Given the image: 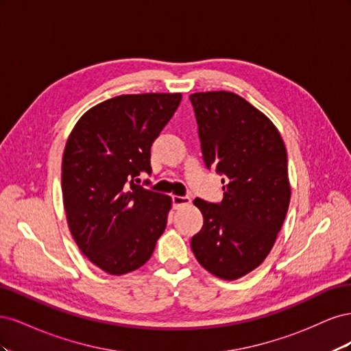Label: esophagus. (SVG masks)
Masks as SVG:
<instances>
[{"instance_id":"esophagus-1","label":"esophagus","mask_w":351,"mask_h":351,"mask_svg":"<svg viewBox=\"0 0 351 351\" xmlns=\"http://www.w3.org/2000/svg\"><path fill=\"white\" fill-rule=\"evenodd\" d=\"M171 199H173L174 208H180V206L189 205L190 202H192V199H190L189 196H177V195H174V196H171Z\"/></svg>"}]
</instances>
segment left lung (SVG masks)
Listing matches in <instances>:
<instances>
[{"label":"left lung","instance_id":"1","mask_svg":"<svg viewBox=\"0 0 351 351\" xmlns=\"http://www.w3.org/2000/svg\"><path fill=\"white\" fill-rule=\"evenodd\" d=\"M202 155L222 178L224 197L193 204L204 227L190 246L197 262L222 280H237L268 256L290 205L282 137L267 115L226 90L190 95Z\"/></svg>","mask_w":351,"mask_h":351}]
</instances>
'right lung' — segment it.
Here are the masks:
<instances>
[{
  "label": "right lung",
  "mask_w": 351,
  "mask_h": 351,
  "mask_svg": "<svg viewBox=\"0 0 351 351\" xmlns=\"http://www.w3.org/2000/svg\"><path fill=\"white\" fill-rule=\"evenodd\" d=\"M182 93L120 95L84 112L71 130L61 167L71 236L93 265L111 275L136 271L152 256L171 197L136 184L151 174V146Z\"/></svg>",
  "instance_id": "add662e5"
}]
</instances>
